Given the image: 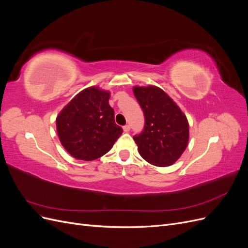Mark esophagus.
I'll return each instance as SVG.
<instances>
[{"mask_svg":"<svg viewBox=\"0 0 248 248\" xmlns=\"http://www.w3.org/2000/svg\"><path fill=\"white\" fill-rule=\"evenodd\" d=\"M123 130H124V132H128V131L130 130V126H129V125L123 126Z\"/></svg>","mask_w":248,"mask_h":248,"instance_id":"34e87169","label":"esophagus"}]
</instances>
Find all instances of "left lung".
Segmentation results:
<instances>
[{
    "label": "left lung",
    "instance_id": "left-lung-1",
    "mask_svg": "<svg viewBox=\"0 0 248 248\" xmlns=\"http://www.w3.org/2000/svg\"><path fill=\"white\" fill-rule=\"evenodd\" d=\"M134 96L145 117L144 129L133 137L140 156L156 167H169L187 147L189 126L170 97L154 86L134 87Z\"/></svg>",
    "mask_w": 248,
    "mask_h": 248
}]
</instances>
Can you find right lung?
<instances>
[{
	"label": "right lung",
	"mask_w": 248,
	"mask_h": 248,
	"mask_svg": "<svg viewBox=\"0 0 248 248\" xmlns=\"http://www.w3.org/2000/svg\"><path fill=\"white\" fill-rule=\"evenodd\" d=\"M108 99L107 91L94 87L85 89L57 117L59 139L74 158L87 161L99 158L122 134Z\"/></svg>",
	"instance_id": "1"
}]
</instances>
